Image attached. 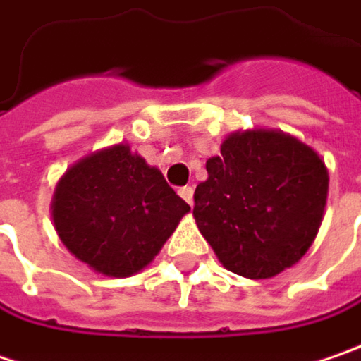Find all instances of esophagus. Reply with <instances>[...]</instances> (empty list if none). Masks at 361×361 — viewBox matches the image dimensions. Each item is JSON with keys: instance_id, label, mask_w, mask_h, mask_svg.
<instances>
[{"instance_id": "1", "label": "esophagus", "mask_w": 361, "mask_h": 361, "mask_svg": "<svg viewBox=\"0 0 361 361\" xmlns=\"http://www.w3.org/2000/svg\"><path fill=\"white\" fill-rule=\"evenodd\" d=\"M178 194H180V197L183 202H188V204L192 206V200H194V188H192V185H183V188L178 190Z\"/></svg>"}]
</instances>
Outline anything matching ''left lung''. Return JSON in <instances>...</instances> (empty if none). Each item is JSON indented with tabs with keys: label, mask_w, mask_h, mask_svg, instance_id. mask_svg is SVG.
I'll return each instance as SVG.
<instances>
[{
	"label": "left lung",
	"mask_w": 361,
	"mask_h": 361,
	"mask_svg": "<svg viewBox=\"0 0 361 361\" xmlns=\"http://www.w3.org/2000/svg\"><path fill=\"white\" fill-rule=\"evenodd\" d=\"M206 169L194 218L228 271L269 279L305 255L329 185L315 151L281 131H244L230 135Z\"/></svg>",
	"instance_id": "8db88e82"
}]
</instances>
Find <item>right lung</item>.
Listing matches in <instances>:
<instances>
[{
	"label": "right lung",
	"instance_id": "obj_1",
	"mask_svg": "<svg viewBox=\"0 0 361 361\" xmlns=\"http://www.w3.org/2000/svg\"><path fill=\"white\" fill-rule=\"evenodd\" d=\"M188 212L161 171L127 145L72 165L52 202L60 240L106 276H131L147 267Z\"/></svg>",
	"mask_w": 361,
	"mask_h": 361
}]
</instances>
